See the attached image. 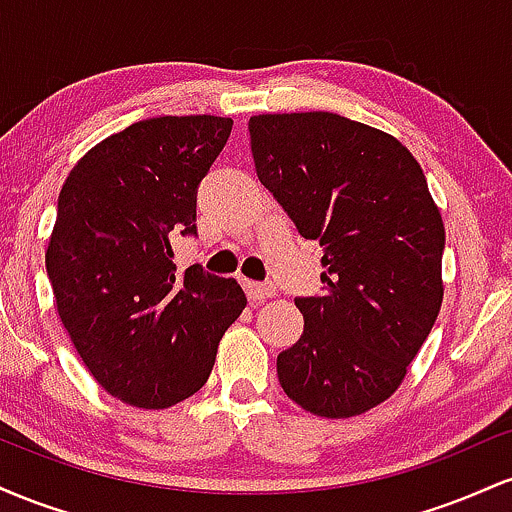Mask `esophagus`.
<instances>
[{
  "label": "esophagus",
  "instance_id": "obj_1",
  "mask_svg": "<svg viewBox=\"0 0 512 512\" xmlns=\"http://www.w3.org/2000/svg\"><path fill=\"white\" fill-rule=\"evenodd\" d=\"M243 286H245V293H248V298H250L252 303H262L264 298H272L274 293H276V289H274L272 284H260V281H248V279H245Z\"/></svg>",
  "mask_w": 512,
  "mask_h": 512
}]
</instances>
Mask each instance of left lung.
<instances>
[{
	"label": "left lung",
	"mask_w": 512,
	"mask_h": 512,
	"mask_svg": "<svg viewBox=\"0 0 512 512\" xmlns=\"http://www.w3.org/2000/svg\"><path fill=\"white\" fill-rule=\"evenodd\" d=\"M257 178L322 245V293L296 298L303 334L276 356L305 411L346 419L397 390L436 322L445 228L416 158L337 113L255 115Z\"/></svg>",
	"instance_id": "1"
}]
</instances>
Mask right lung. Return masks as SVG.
Here are the masks:
<instances>
[{
	"mask_svg": "<svg viewBox=\"0 0 512 512\" xmlns=\"http://www.w3.org/2000/svg\"><path fill=\"white\" fill-rule=\"evenodd\" d=\"M233 120L149 117L93 146L57 199L45 267L62 325L93 378L142 409L207 383L223 332L243 313L238 281L192 264L170 238L197 236V190Z\"/></svg>",
	"mask_w": 512,
	"mask_h": 512,
	"instance_id": "add662e5",
	"label": "right lung"
}]
</instances>
